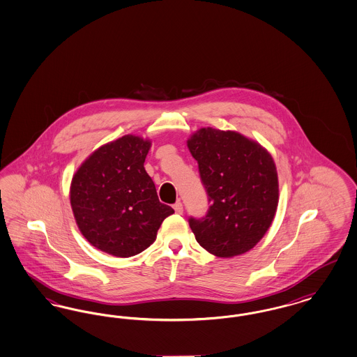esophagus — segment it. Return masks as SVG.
<instances>
[{"label": "esophagus", "instance_id": "34e87169", "mask_svg": "<svg viewBox=\"0 0 357 357\" xmlns=\"http://www.w3.org/2000/svg\"><path fill=\"white\" fill-rule=\"evenodd\" d=\"M172 207H174V210H175L176 214H182V213H183V204H182L181 202H176Z\"/></svg>", "mask_w": 357, "mask_h": 357}]
</instances>
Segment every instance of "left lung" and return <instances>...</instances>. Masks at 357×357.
<instances>
[{
	"label": "left lung",
	"instance_id": "1",
	"mask_svg": "<svg viewBox=\"0 0 357 357\" xmlns=\"http://www.w3.org/2000/svg\"><path fill=\"white\" fill-rule=\"evenodd\" d=\"M208 197L203 218H188L197 242L219 257L242 255L270 229L279 202L270 153L235 131L198 130L187 141Z\"/></svg>",
	"mask_w": 357,
	"mask_h": 357
}]
</instances>
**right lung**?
Segmentation results:
<instances>
[{"mask_svg": "<svg viewBox=\"0 0 357 357\" xmlns=\"http://www.w3.org/2000/svg\"><path fill=\"white\" fill-rule=\"evenodd\" d=\"M151 142L125 135L106 143L73 176L70 203L78 229L100 251L134 257L153 244L162 222L174 214L158 199L143 163Z\"/></svg>", "mask_w": 357, "mask_h": 357, "instance_id": "obj_1", "label": "right lung"}]
</instances>
